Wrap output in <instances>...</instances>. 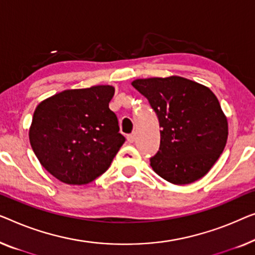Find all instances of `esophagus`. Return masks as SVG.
<instances>
[{
    "instance_id": "esophagus-1",
    "label": "esophagus",
    "mask_w": 255,
    "mask_h": 255,
    "mask_svg": "<svg viewBox=\"0 0 255 255\" xmlns=\"http://www.w3.org/2000/svg\"><path fill=\"white\" fill-rule=\"evenodd\" d=\"M134 140H135V133H131V134L128 135V141L130 143L134 142Z\"/></svg>"
}]
</instances>
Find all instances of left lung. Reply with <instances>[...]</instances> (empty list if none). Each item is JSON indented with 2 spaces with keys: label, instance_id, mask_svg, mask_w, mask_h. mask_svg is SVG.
Listing matches in <instances>:
<instances>
[{
  "label": "left lung",
  "instance_id": "1",
  "mask_svg": "<svg viewBox=\"0 0 255 255\" xmlns=\"http://www.w3.org/2000/svg\"><path fill=\"white\" fill-rule=\"evenodd\" d=\"M131 84L148 99L160 122V149L150 158L153 170L175 185L204 177L228 139V120L216 95L205 85L179 76Z\"/></svg>",
  "mask_w": 255,
  "mask_h": 255
}]
</instances>
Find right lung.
Instances as JSON below:
<instances>
[{
	"instance_id": "1",
	"label": "right lung",
	"mask_w": 255,
	"mask_h": 255,
	"mask_svg": "<svg viewBox=\"0 0 255 255\" xmlns=\"http://www.w3.org/2000/svg\"><path fill=\"white\" fill-rule=\"evenodd\" d=\"M115 87L65 90L45 99L33 114L28 136L43 168L61 182L84 185L102 175L125 141L109 109Z\"/></svg>"
}]
</instances>
